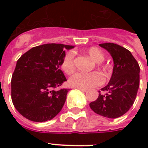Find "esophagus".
I'll use <instances>...</instances> for the list:
<instances>
[{"label": "esophagus", "instance_id": "1", "mask_svg": "<svg viewBox=\"0 0 148 148\" xmlns=\"http://www.w3.org/2000/svg\"><path fill=\"white\" fill-rule=\"evenodd\" d=\"M78 89L80 90H81L82 92H86V91H87V90H86V89H82V88H78Z\"/></svg>", "mask_w": 148, "mask_h": 148}]
</instances>
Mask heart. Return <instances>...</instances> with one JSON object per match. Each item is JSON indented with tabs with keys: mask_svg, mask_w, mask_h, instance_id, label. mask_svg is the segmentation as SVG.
Masks as SVG:
<instances>
[{
	"mask_svg": "<svg viewBox=\"0 0 148 148\" xmlns=\"http://www.w3.org/2000/svg\"><path fill=\"white\" fill-rule=\"evenodd\" d=\"M88 54L90 58L97 64V67L102 71H105L106 68L101 64L104 60V54L101 50L97 47H92L88 50ZM60 67L66 74H73L75 71V64H74V53L73 51H68L65 53L63 58ZM103 82V77L101 74L97 72L91 73H76L68 80V84L72 88H88L97 87L101 85Z\"/></svg>",
	"mask_w": 148,
	"mask_h": 148,
	"instance_id": "1",
	"label": "heart"
}]
</instances>
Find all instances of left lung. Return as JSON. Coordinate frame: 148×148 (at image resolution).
<instances>
[{
	"label": "left lung",
	"mask_w": 148,
	"mask_h": 148,
	"mask_svg": "<svg viewBox=\"0 0 148 148\" xmlns=\"http://www.w3.org/2000/svg\"><path fill=\"white\" fill-rule=\"evenodd\" d=\"M110 53L114 60L113 73L109 83L101 88L96 101L90 108L96 114L108 118H117L127 112L135 101L140 84V67L132 53L113 43L100 44Z\"/></svg>",
	"instance_id": "left-lung-1"
}]
</instances>
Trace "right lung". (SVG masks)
<instances>
[{
  "instance_id": "obj_1",
  "label": "right lung",
  "mask_w": 148,
  "mask_h": 148,
  "mask_svg": "<svg viewBox=\"0 0 148 148\" xmlns=\"http://www.w3.org/2000/svg\"><path fill=\"white\" fill-rule=\"evenodd\" d=\"M74 47L46 44L31 48L18 59L11 79V99L23 117L44 122L61 110L69 89H53L67 81L60 67L64 49Z\"/></svg>"
}]
</instances>
